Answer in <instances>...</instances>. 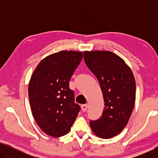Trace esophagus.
Instances as JSON below:
<instances>
[{
  "label": "esophagus",
  "instance_id": "esophagus-1",
  "mask_svg": "<svg viewBox=\"0 0 158 158\" xmlns=\"http://www.w3.org/2000/svg\"><path fill=\"white\" fill-rule=\"evenodd\" d=\"M88 109V105L87 104H83L81 105V109L83 111H85Z\"/></svg>",
  "mask_w": 158,
  "mask_h": 158
}]
</instances>
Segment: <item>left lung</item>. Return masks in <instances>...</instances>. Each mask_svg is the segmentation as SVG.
<instances>
[{"label": "left lung", "mask_w": 158, "mask_h": 158, "mask_svg": "<svg viewBox=\"0 0 158 158\" xmlns=\"http://www.w3.org/2000/svg\"><path fill=\"white\" fill-rule=\"evenodd\" d=\"M84 60L100 84L105 107L102 116L90 121L96 136L109 139L122 132L135 106L136 83L131 68L110 51H85Z\"/></svg>", "instance_id": "1"}]
</instances>
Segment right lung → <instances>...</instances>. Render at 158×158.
I'll return each instance as SVG.
<instances>
[{"label": "right lung", "instance_id": "add662e5", "mask_svg": "<svg viewBox=\"0 0 158 158\" xmlns=\"http://www.w3.org/2000/svg\"><path fill=\"white\" fill-rule=\"evenodd\" d=\"M82 58V52H58L41 60L32 73L28 87L31 113L47 135H67L78 114L69 81Z\"/></svg>", "mask_w": 158, "mask_h": 158}]
</instances>
